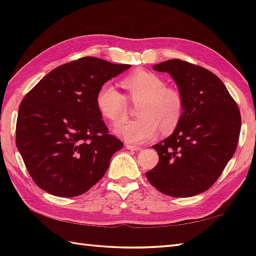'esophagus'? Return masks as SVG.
Instances as JSON below:
<instances>
[{"label": "esophagus", "instance_id": "esophagus-1", "mask_svg": "<svg viewBox=\"0 0 256 256\" xmlns=\"http://www.w3.org/2000/svg\"><path fill=\"white\" fill-rule=\"evenodd\" d=\"M125 148L130 150H142V146H136V145H133V144H125Z\"/></svg>", "mask_w": 256, "mask_h": 256}]
</instances>
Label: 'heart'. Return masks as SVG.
<instances>
[{
    "instance_id": "b5f03b06",
    "label": "heart",
    "mask_w": 256,
    "mask_h": 256,
    "mask_svg": "<svg viewBox=\"0 0 256 256\" xmlns=\"http://www.w3.org/2000/svg\"><path fill=\"white\" fill-rule=\"evenodd\" d=\"M128 99L140 103L138 116L116 130L118 136L132 143H144L162 133H170L180 123L184 114V98L179 90L168 86L160 76L138 69L122 80ZM96 108L101 116L113 125L126 120L128 103L125 96L110 84L98 90Z\"/></svg>"
}]
</instances>
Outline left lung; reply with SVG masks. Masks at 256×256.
Instances as JSON below:
<instances>
[{"instance_id":"left-lung-1","label":"left lung","mask_w":256,"mask_h":256,"mask_svg":"<svg viewBox=\"0 0 256 256\" xmlns=\"http://www.w3.org/2000/svg\"><path fill=\"white\" fill-rule=\"evenodd\" d=\"M153 68L175 80L184 98V114L170 136L152 146L160 162L146 177L167 196L192 197L208 190L234 155L240 110L224 84L208 69L180 59Z\"/></svg>"}]
</instances>
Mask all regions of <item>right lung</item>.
<instances>
[{
  "label": "right lung",
  "instance_id": "add662e5",
  "mask_svg": "<svg viewBox=\"0 0 256 256\" xmlns=\"http://www.w3.org/2000/svg\"><path fill=\"white\" fill-rule=\"evenodd\" d=\"M130 67L80 58L52 70L22 100L16 146L38 187L57 197H77L103 177L123 143L108 134L96 96Z\"/></svg>",
  "mask_w": 256,
  "mask_h": 256
}]
</instances>
